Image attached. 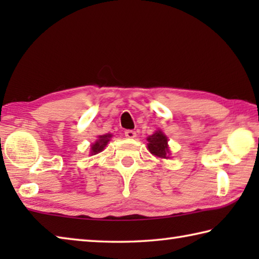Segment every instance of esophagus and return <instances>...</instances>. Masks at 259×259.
Here are the masks:
<instances>
[{"instance_id": "1", "label": "esophagus", "mask_w": 259, "mask_h": 259, "mask_svg": "<svg viewBox=\"0 0 259 259\" xmlns=\"http://www.w3.org/2000/svg\"><path fill=\"white\" fill-rule=\"evenodd\" d=\"M124 135H125L126 138H130V139H133V138L136 137V133L134 130H125Z\"/></svg>"}]
</instances>
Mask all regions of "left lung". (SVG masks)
Instances as JSON below:
<instances>
[{"mask_svg":"<svg viewBox=\"0 0 259 259\" xmlns=\"http://www.w3.org/2000/svg\"><path fill=\"white\" fill-rule=\"evenodd\" d=\"M147 142L148 151L153 155L160 159H169L170 151L168 147V138L161 130H157L152 136H148Z\"/></svg>","mask_w":259,"mask_h":259,"instance_id":"obj_1","label":"left lung"}]
</instances>
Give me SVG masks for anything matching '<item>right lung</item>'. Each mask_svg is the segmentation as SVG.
<instances>
[{
  "label": "right lung",
  "mask_w": 259,
  "mask_h": 259,
  "mask_svg": "<svg viewBox=\"0 0 259 259\" xmlns=\"http://www.w3.org/2000/svg\"><path fill=\"white\" fill-rule=\"evenodd\" d=\"M111 137H112L111 134L99 136L98 139L96 140V143L93 144V145H91V152H90V154H91V155H95V154H97V153L102 152V151L104 150V148H105V146H106L107 144H108V142H109V139H111Z\"/></svg>",
  "instance_id": "obj_1"
}]
</instances>
